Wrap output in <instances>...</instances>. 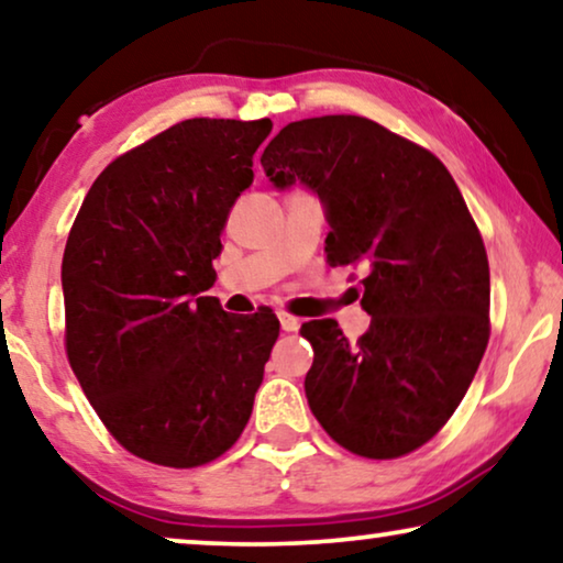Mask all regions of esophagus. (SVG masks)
<instances>
[{
    "instance_id": "obj_1",
    "label": "esophagus",
    "mask_w": 563,
    "mask_h": 563,
    "mask_svg": "<svg viewBox=\"0 0 563 563\" xmlns=\"http://www.w3.org/2000/svg\"><path fill=\"white\" fill-rule=\"evenodd\" d=\"M279 322H282V330H287V333H291V330L299 328V320L289 312H279Z\"/></svg>"
}]
</instances>
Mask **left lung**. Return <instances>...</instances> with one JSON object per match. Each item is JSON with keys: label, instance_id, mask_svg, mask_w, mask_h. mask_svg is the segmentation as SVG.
I'll return each instance as SVG.
<instances>
[{"label": "left lung", "instance_id": "left-lung-1", "mask_svg": "<svg viewBox=\"0 0 563 563\" xmlns=\"http://www.w3.org/2000/svg\"><path fill=\"white\" fill-rule=\"evenodd\" d=\"M261 166L325 202L330 266L368 268L372 325L351 343L335 320L299 328L312 345L305 395L322 430L364 459L426 445L464 399L489 343V261L441 161L358 114L289 122Z\"/></svg>", "mask_w": 563, "mask_h": 563}]
</instances>
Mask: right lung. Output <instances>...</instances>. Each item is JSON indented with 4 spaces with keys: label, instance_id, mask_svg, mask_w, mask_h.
Segmentation results:
<instances>
[{
    "label": "right lung",
    "instance_id": "add662e5",
    "mask_svg": "<svg viewBox=\"0 0 563 563\" xmlns=\"http://www.w3.org/2000/svg\"><path fill=\"white\" fill-rule=\"evenodd\" d=\"M272 120L176 122L97 176L68 233L66 356L110 435L158 466L233 449L279 338L272 307L230 314L212 261Z\"/></svg>",
    "mask_w": 563,
    "mask_h": 563
}]
</instances>
